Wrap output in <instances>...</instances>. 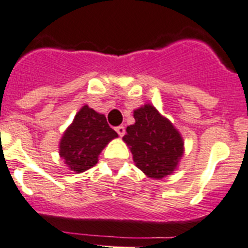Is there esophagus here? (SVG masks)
Returning a JSON list of instances; mask_svg holds the SVG:
<instances>
[{
    "label": "esophagus",
    "mask_w": 248,
    "mask_h": 248,
    "mask_svg": "<svg viewBox=\"0 0 248 248\" xmlns=\"http://www.w3.org/2000/svg\"><path fill=\"white\" fill-rule=\"evenodd\" d=\"M115 129H116V132H117V133H119L120 137H122V136L124 135V132H126V129H124V126H117Z\"/></svg>",
    "instance_id": "obj_1"
}]
</instances>
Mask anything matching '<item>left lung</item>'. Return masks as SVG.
<instances>
[{
    "instance_id": "left-lung-1",
    "label": "left lung",
    "mask_w": 248,
    "mask_h": 248,
    "mask_svg": "<svg viewBox=\"0 0 248 248\" xmlns=\"http://www.w3.org/2000/svg\"><path fill=\"white\" fill-rule=\"evenodd\" d=\"M133 117L136 122L127 127L122 140L136 166L150 179L160 180L173 173L185 153L181 133L152 104L133 110Z\"/></svg>"
}]
</instances>
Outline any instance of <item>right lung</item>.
Returning <instances> with one entry per match:
<instances>
[{"label":"right lung","instance_id":"1","mask_svg":"<svg viewBox=\"0 0 248 248\" xmlns=\"http://www.w3.org/2000/svg\"><path fill=\"white\" fill-rule=\"evenodd\" d=\"M119 137L103 113L84 105L76 113L59 144L60 156L71 171L80 173L93 168L104 148Z\"/></svg>","mask_w":248,"mask_h":248}]
</instances>
